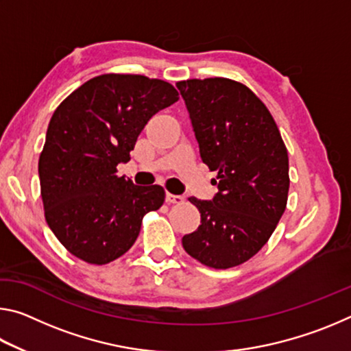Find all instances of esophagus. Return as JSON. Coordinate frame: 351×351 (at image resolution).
<instances>
[{
  "instance_id": "34e87169",
  "label": "esophagus",
  "mask_w": 351,
  "mask_h": 351,
  "mask_svg": "<svg viewBox=\"0 0 351 351\" xmlns=\"http://www.w3.org/2000/svg\"><path fill=\"white\" fill-rule=\"evenodd\" d=\"M165 201H167L169 204H181V203H184V197H182V195L167 193V195H165Z\"/></svg>"
}]
</instances>
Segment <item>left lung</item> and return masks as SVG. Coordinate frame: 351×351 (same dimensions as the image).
I'll list each match as a JSON object with an SVG mask.
<instances>
[{"label": "left lung", "instance_id": "left-lung-1", "mask_svg": "<svg viewBox=\"0 0 351 351\" xmlns=\"http://www.w3.org/2000/svg\"><path fill=\"white\" fill-rule=\"evenodd\" d=\"M198 141L217 171L210 201L189 198L201 224L182 237L190 257L215 269L245 263L274 232L287 207L288 152L265 104L239 82L192 79L176 83Z\"/></svg>", "mask_w": 351, "mask_h": 351}]
</instances>
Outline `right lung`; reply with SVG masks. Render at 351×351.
Instances as JSON below:
<instances>
[{
    "instance_id": "add662e5",
    "label": "right lung",
    "mask_w": 351,
    "mask_h": 351,
    "mask_svg": "<svg viewBox=\"0 0 351 351\" xmlns=\"http://www.w3.org/2000/svg\"><path fill=\"white\" fill-rule=\"evenodd\" d=\"M178 99L164 80L104 74L54 111L38 161L41 198L47 226L77 258H119L134 245L145 213L162 206L161 186H134L116 171L147 122Z\"/></svg>"
}]
</instances>
